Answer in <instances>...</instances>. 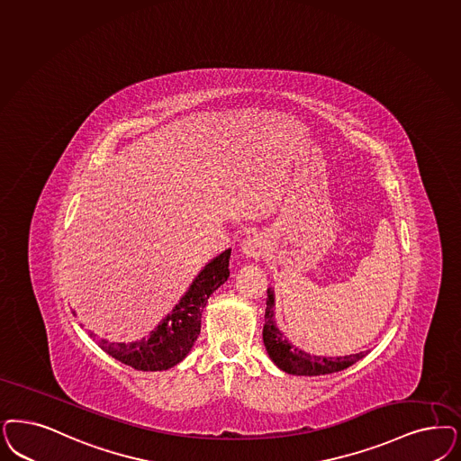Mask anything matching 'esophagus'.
Masks as SVG:
<instances>
[{"label":"esophagus","instance_id":"obj_1","mask_svg":"<svg viewBox=\"0 0 461 461\" xmlns=\"http://www.w3.org/2000/svg\"><path fill=\"white\" fill-rule=\"evenodd\" d=\"M266 249H267V241L260 233H252L241 240V252L249 258H254V260L260 258L266 254Z\"/></svg>","mask_w":461,"mask_h":461}]
</instances>
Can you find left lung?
<instances>
[{
    "instance_id": "1",
    "label": "left lung",
    "mask_w": 461,
    "mask_h": 461,
    "mask_svg": "<svg viewBox=\"0 0 461 461\" xmlns=\"http://www.w3.org/2000/svg\"><path fill=\"white\" fill-rule=\"evenodd\" d=\"M276 296L274 289H267V308H266V323H264V346L269 354L272 363L283 369L287 375L296 376H320V375H330L342 371L346 367L357 363L363 359L367 352H357L349 356H337V357H325V356H315L310 352L296 348L286 339V335L279 330L276 325Z\"/></svg>"
}]
</instances>
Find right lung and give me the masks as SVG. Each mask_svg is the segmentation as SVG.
Returning <instances> with one entry per match:
<instances>
[{
  "mask_svg": "<svg viewBox=\"0 0 461 461\" xmlns=\"http://www.w3.org/2000/svg\"><path fill=\"white\" fill-rule=\"evenodd\" d=\"M231 249L216 255L201 270L174 310L158 325L134 342H111L94 337L98 348L138 371H165L184 361L201 334V318L209 296L230 277Z\"/></svg>",
  "mask_w": 461,
  "mask_h": 461,
  "instance_id": "right-lung-1",
  "label": "right lung"
}]
</instances>
